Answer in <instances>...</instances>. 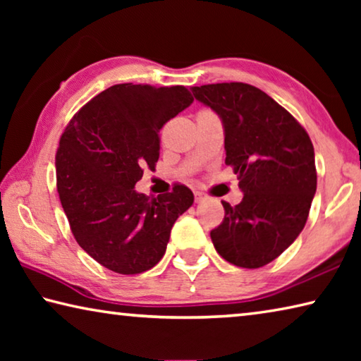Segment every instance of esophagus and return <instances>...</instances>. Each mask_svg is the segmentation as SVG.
<instances>
[{
  "label": "esophagus",
  "instance_id": "34e87169",
  "mask_svg": "<svg viewBox=\"0 0 361 361\" xmlns=\"http://www.w3.org/2000/svg\"><path fill=\"white\" fill-rule=\"evenodd\" d=\"M205 199V195L202 194V192H200V191H194V200H195V202H202V200Z\"/></svg>",
  "mask_w": 361,
  "mask_h": 361
}]
</instances>
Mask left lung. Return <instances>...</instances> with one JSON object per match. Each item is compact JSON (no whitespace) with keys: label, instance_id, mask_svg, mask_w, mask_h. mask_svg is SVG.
<instances>
[{"label":"left lung","instance_id":"obj_1","mask_svg":"<svg viewBox=\"0 0 361 361\" xmlns=\"http://www.w3.org/2000/svg\"><path fill=\"white\" fill-rule=\"evenodd\" d=\"M191 92L221 119L226 164L243 192L235 207L223 202V223L210 232L213 245L234 266H266L307 221L317 191L312 142L285 108L253 85L207 84Z\"/></svg>","mask_w":361,"mask_h":361}]
</instances>
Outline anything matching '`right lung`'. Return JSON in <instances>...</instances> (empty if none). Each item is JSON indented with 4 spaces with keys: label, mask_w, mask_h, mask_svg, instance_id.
Segmentation results:
<instances>
[{
    "label": "right lung",
    "mask_w": 361,
    "mask_h": 361,
    "mask_svg": "<svg viewBox=\"0 0 361 361\" xmlns=\"http://www.w3.org/2000/svg\"><path fill=\"white\" fill-rule=\"evenodd\" d=\"M194 99L183 85L116 84L73 116L56 156L57 191L76 242L124 276L154 267L194 202L189 188L149 199L135 191L159 159V130Z\"/></svg>",
    "instance_id": "add662e5"
}]
</instances>
